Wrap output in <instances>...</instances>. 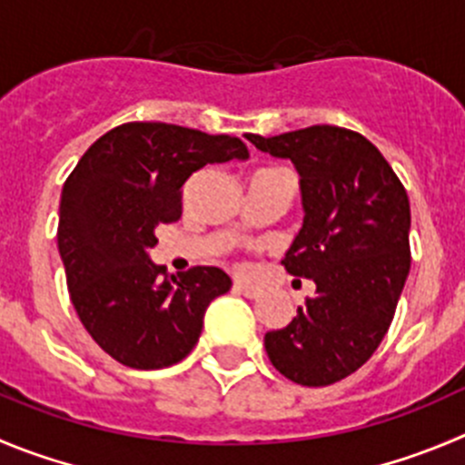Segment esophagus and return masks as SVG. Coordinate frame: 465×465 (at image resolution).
Instances as JSON below:
<instances>
[{
	"label": "esophagus",
	"mask_w": 465,
	"mask_h": 465,
	"mask_svg": "<svg viewBox=\"0 0 465 465\" xmlns=\"http://www.w3.org/2000/svg\"><path fill=\"white\" fill-rule=\"evenodd\" d=\"M233 292L241 293V296H245V298H257L259 293H262V289H259L257 284H252V282L236 280L233 282Z\"/></svg>",
	"instance_id": "esophagus-1"
}]
</instances>
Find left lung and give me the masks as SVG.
Here are the masks:
<instances>
[{
	"instance_id": "obj_1",
	"label": "left lung",
	"mask_w": 465,
	"mask_h": 465,
	"mask_svg": "<svg viewBox=\"0 0 465 465\" xmlns=\"http://www.w3.org/2000/svg\"><path fill=\"white\" fill-rule=\"evenodd\" d=\"M245 137L292 160L301 176L305 218L282 263L316 284L292 323L266 332V353L293 383H337L371 358L392 323L411 271L409 194L381 151L353 130L310 125Z\"/></svg>"
}]
</instances>
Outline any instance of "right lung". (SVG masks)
Masks as SVG:
<instances>
[{
    "label": "right lung",
    "instance_id": "obj_1",
    "mask_svg": "<svg viewBox=\"0 0 465 465\" xmlns=\"http://www.w3.org/2000/svg\"><path fill=\"white\" fill-rule=\"evenodd\" d=\"M229 160H247L238 137L134 121L95 140L64 183L56 242L73 307L116 362H181L199 341L206 307L232 289L220 268L169 275L149 254L155 229L181 218L185 181Z\"/></svg>",
    "mask_w": 465,
    "mask_h": 465
}]
</instances>
